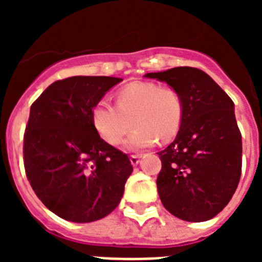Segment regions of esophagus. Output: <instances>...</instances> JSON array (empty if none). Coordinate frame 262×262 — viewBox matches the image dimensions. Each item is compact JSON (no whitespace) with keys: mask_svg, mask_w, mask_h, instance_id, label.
I'll return each mask as SVG.
<instances>
[{"mask_svg":"<svg viewBox=\"0 0 262 262\" xmlns=\"http://www.w3.org/2000/svg\"><path fill=\"white\" fill-rule=\"evenodd\" d=\"M129 161H131V164H133L134 166H136L139 164V161H140V156H138V155H133V156L129 157Z\"/></svg>","mask_w":262,"mask_h":262,"instance_id":"obj_1","label":"esophagus"}]
</instances>
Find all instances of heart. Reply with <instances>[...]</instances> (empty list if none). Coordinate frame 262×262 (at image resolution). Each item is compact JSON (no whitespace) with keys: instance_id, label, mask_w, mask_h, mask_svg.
<instances>
[{"instance_id":"1","label":"heart","mask_w":262,"mask_h":262,"mask_svg":"<svg viewBox=\"0 0 262 262\" xmlns=\"http://www.w3.org/2000/svg\"><path fill=\"white\" fill-rule=\"evenodd\" d=\"M184 99L173 88L156 82H131L117 93V106L101 99L92 108V123L103 142L117 145L131 127L124 142L127 151H138L177 136L184 119ZM133 122H131L130 120Z\"/></svg>"}]
</instances>
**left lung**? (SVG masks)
I'll use <instances>...</instances> for the list:
<instances>
[{"mask_svg": "<svg viewBox=\"0 0 262 262\" xmlns=\"http://www.w3.org/2000/svg\"><path fill=\"white\" fill-rule=\"evenodd\" d=\"M184 99V119L173 143L159 156L157 191L164 207L186 222L212 219L228 205L242 174V134L235 105L201 69L177 67L147 73Z\"/></svg>", "mask_w": 262, "mask_h": 262, "instance_id": "left-lung-1", "label": "left lung"}]
</instances>
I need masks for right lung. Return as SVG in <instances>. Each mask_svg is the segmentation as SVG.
<instances>
[{
  "mask_svg": "<svg viewBox=\"0 0 262 262\" xmlns=\"http://www.w3.org/2000/svg\"><path fill=\"white\" fill-rule=\"evenodd\" d=\"M122 78L75 76L55 81L30 108L23 139L26 176L39 200L75 223L99 221L119 205L133 165L103 142L92 108Z\"/></svg>",
  "mask_w": 262,
  "mask_h": 262,
  "instance_id": "1",
  "label": "right lung"
}]
</instances>
